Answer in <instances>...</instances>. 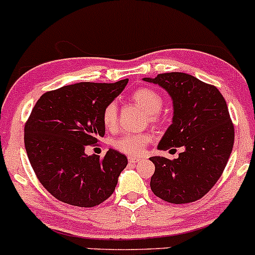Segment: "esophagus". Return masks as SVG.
<instances>
[{
    "label": "esophagus",
    "instance_id": "1",
    "mask_svg": "<svg viewBox=\"0 0 255 255\" xmlns=\"http://www.w3.org/2000/svg\"><path fill=\"white\" fill-rule=\"evenodd\" d=\"M140 160H141V158H139V157H129V158H128V162L133 163V164H135V163L140 162Z\"/></svg>",
    "mask_w": 255,
    "mask_h": 255
}]
</instances>
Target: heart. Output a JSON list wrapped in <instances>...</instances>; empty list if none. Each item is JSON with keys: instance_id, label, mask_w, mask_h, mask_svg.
<instances>
[{"instance_id": "obj_1", "label": "heart", "mask_w": 255, "mask_h": 255, "mask_svg": "<svg viewBox=\"0 0 255 255\" xmlns=\"http://www.w3.org/2000/svg\"><path fill=\"white\" fill-rule=\"evenodd\" d=\"M130 99L147 113L150 122L159 121V110L163 107V97L156 90L150 87H139L131 92ZM102 121L108 130L116 129L119 121V109L116 103L111 102L104 108ZM151 139L152 136L148 133H129L114 140L113 146L116 150L129 156H140L145 151L146 146L150 144Z\"/></svg>"}]
</instances>
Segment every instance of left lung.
<instances>
[{"label": "left lung", "mask_w": 255, "mask_h": 255, "mask_svg": "<svg viewBox=\"0 0 255 255\" xmlns=\"http://www.w3.org/2000/svg\"><path fill=\"white\" fill-rule=\"evenodd\" d=\"M144 80L159 85L172 99V124L158 150L184 148L174 160L150 158L156 166L152 192L171 204L197 201L222 176L233 151L235 133L227 102L217 87L186 73H164Z\"/></svg>", "instance_id": "obj_1"}]
</instances>
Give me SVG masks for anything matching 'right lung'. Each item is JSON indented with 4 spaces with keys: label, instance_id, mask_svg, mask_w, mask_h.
Here are the masks:
<instances>
[{
    "label": "right lung",
    "instance_id": "right-lung-1",
    "mask_svg": "<svg viewBox=\"0 0 255 255\" xmlns=\"http://www.w3.org/2000/svg\"><path fill=\"white\" fill-rule=\"evenodd\" d=\"M114 84L79 83L49 91L38 99L25 125V148L38 180L52 197L93 207L113 194L127 157L110 148L103 158L85 150L104 136L102 113L124 91Z\"/></svg>",
    "mask_w": 255,
    "mask_h": 255
}]
</instances>
